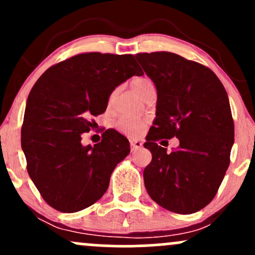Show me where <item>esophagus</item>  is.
Instances as JSON below:
<instances>
[{
    "instance_id": "1",
    "label": "esophagus",
    "mask_w": 255,
    "mask_h": 255,
    "mask_svg": "<svg viewBox=\"0 0 255 255\" xmlns=\"http://www.w3.org/2000/svg\"><path fill=\"white\" fill-rule=\"evenodd\" d=\"M142 147V142L139 141V140H130V148L131 151H136L139 148Z\"/></svg>"
}]
</instances>
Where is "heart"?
I'll return each instance as SVG.
<instances>
[{"label":"heart","mask_w":255,"mask_h":255,"mask_svg":"<svg viewBox=\"0 0 255 255\" xmlns=\"http://www.w3.org/2000/svg\"><path fill=\"white\" fill-rule=\"evenodd\" d=\"M152 85L150 79L146 78H139L135 80L131 81V87L135 91L137 95H141L144 92L145 89L147 86ZM145 121L144 120L135 119V118H129V116H124L119 120L118 122V128L120 131L127 134V135H136L140 130L144 128Z\"/></svg>","instance_id":"obj_1"}]
</instances>
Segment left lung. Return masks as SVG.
Wrapping results in <instances>:
<instances>
[{
    "instance_id": "8db88e82",
    "label": "left lung",
    "mask_w": 255,
    "mask_h": 255,
    "mask_svg": "<svg viewBox=\"0 0 255 255\" xmlns=\"http://www.w3.org/2000/svg\"><path fill=\"white\" fill-rule=\"evenodd\" d=\"M157 89L156 119L144 146L152 160L145 188L169 211L189 215L215 198L230 163L234 121L223 84L211 69L168 51L136 54ZM176 136L170 154L155 142Z\"/></svg>"
}]
</instances>
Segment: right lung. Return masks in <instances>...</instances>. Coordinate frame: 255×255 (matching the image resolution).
Masks as SVG:
<instances>
[{
    "instance_id": "add662e5",
    "label": "right lung",
    "mask_w": 255,
    "mask_h": 255,
    "mask_svg": "<svg viewBox=\"0 0 255 255\" xmlns=\"http://www.w3.org/2000/svg\"><path fill=\"white\" fill-rule=\"evenodd\" d=\"M142 75L133 55L87 52L43 73L32 87L21 127L27 171L44 200L61 212H78L99 200L114 169L130 152L114 129L95 146L81 144L91 116L103 114L114 90Z\"/></svg>"
}]
</instances>
